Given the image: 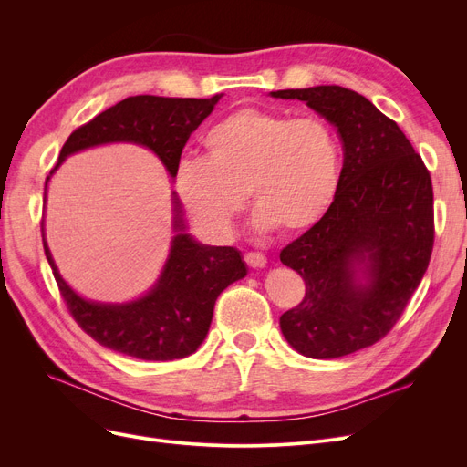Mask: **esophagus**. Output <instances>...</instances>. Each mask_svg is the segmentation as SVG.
I'll use <instances>...</instances> for the list:
<instances>
[{
    "label": "esophagus",
    "mask_w": 467,
    "mask_h": 467,
    "mask_svg": "<svg viewBox=\"0 0 467 467\" xmlns=\"http://www.w3.org/2000/svg\"><path fill=\"white\" fill-rule=\"evenodd\" d=\"M244 261H246L248 266H252V268H261V266L266 265V257L261 252L244 254Z\"/></svg>",
    "instance_id": "esophagus-1"
}]
</instances>
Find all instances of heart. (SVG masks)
Masks as SVG:
<instances>
[{
	"label": "heart",
	"mask_w": 467,
	"mask_h": 467,
	"mask_svg": "<svg viewBox=\"0 0 467 467\" xmlns=\"http://www.w3.org/2000/svg\"><path fill=\"white\" fill-rule=\"evenodd\" d=\"M202 143L206 157L182 159L174 183L183 206L213 236L231 233L246 192L257 225L282 234L320 223L338 192L340 141L320 117L238 108Z\"/></svg>",
	"instance_id": "heart-1"
}]
</instances>
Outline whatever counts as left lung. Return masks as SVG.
Masks as SVG:
<instances>
[{"label": "left lung", "instance_id": "obj_1", "mask_svg": "<svg viewBox=\"0 0 467 467\" xmlns=\"http://www.w3.org/2000/svg\"><path fill=\"white\" fill-rule=\"evenodd\" d=\"M271 94L326 117L345 151L329 212L280 252L306 287L303 301L280 316V327L306 358L348 356L389 333L430 265V171L398 122L356 90L320 85ZM358 267L367 285L358 284Z\"/></svg>", "mask_w": 467, "mask_h": 467}]
</instances>
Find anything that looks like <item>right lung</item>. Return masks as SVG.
Wrapping results in <instances>:
<instances>
[{
  "mask_svg": "<svg viewBox=\"0 0 467 467\" xmlns=\"http://www.w3.org/2000/svg\"><path fill=\"white\" fill-rule=\"evenodd\" d=\"M221 94L212 98L130 96L96 115L66 140L58 164L92 145L132 141L150 147L171 178L189 136L212 113ZM55 170H51V174ZM48 182V178H47ZM45 182V194H47ZM176 204L171 250L155 287L145 297L127 305L90 303L79 297L60 276L45 242L43 250L53 268L60 296L78 326L98 345L145 361H170L196 352L212 324L213 305L233 282L246 276L240 252L233 246H204L185 234L180 202Z\"/></svg>",
  "mask_w": 467,
  "mask_h": 467,
  "instance_id": "obj_1",
  "label": "right lung"
}]
</instances>
